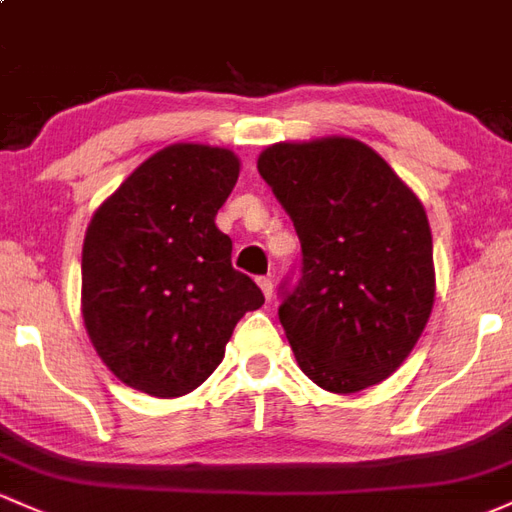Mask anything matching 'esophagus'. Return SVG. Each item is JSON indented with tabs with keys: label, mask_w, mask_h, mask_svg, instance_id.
<instances>
[{
	"label": "esophagus",
	"mask_w": 512,
	"mask_h": 512,
	"mask_svg": "<svg viewBox=\"0 0 512 512\" xmlns=\"http://www.w3.org/2000/svg\"><path fill=\"white\" fill-rule=\"evenodd\" d=\"M258 285H261V290H263V295H266V300L271 302V298H273V280L271 278H258Z\"/></svg>",
	"instance_id": "34e87169"
}]
</instances>
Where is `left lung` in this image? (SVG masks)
<instances>
[{
	"instance_id": "obj_1",
	"label": "left lung",
	"mask_w": 512,
	"mask_h": 512,
	"mask_svg": "<svg viewBox=\"0 0 512 512\" xmlns=\"http://www.w3.org/2000/svg\"><path fill=\"white\" fill-rule=\"evenodd\" d=\"M258 173L302 246L300 278L280 285L278 307L302 373L329 393L376 386L430 320L425 207L373 148L346 136L268 146Z\"/></svg>"
}]
</instances>
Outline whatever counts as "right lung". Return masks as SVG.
Instances as JSON below:
<instances>
[{"label": "right lung", "instance_id": "obj_1", "mask_svg": "<svg viewBox=\"0 0 512 512\" xmlns=\"http://www.w3.org/2000/svg\"><path fill=\"white\" fill-rule=\"evenodd\" d=\"M239 178L227 148L153 153L92 217L82 246V317L119 381L178 398L222 364L236 322L263 305L214 224Z\"/></svg>", "mask_w": 512, "mask_h": 512}]
</instances>
